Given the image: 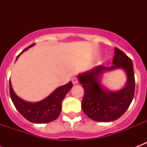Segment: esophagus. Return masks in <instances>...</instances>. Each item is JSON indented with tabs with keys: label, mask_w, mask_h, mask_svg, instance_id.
Wrapping results in <instances>:
<instances>
[{
	"label": "esophagus",
	"mask_w": 147,
	"mask_h": 147,
	"mask_svg": "<svg viewBox=\"0 0 147 147\" xmlns=\"http://www.w3.org/2000/svg\"><path fill=\"white\" fill-rule=\"evenodd\" d=\"M71 82H72V83H73L74 85H76V84H78V78H76V77H74V78H71Z\"/></svg>",
	"instance_id": "34e87169"
}]
</instances>
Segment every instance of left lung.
<instances>
[{
	"mask_svg": "<svg viewBox=\"0 0 147 147\" xmlns=\"http://www.w3.org/2000/svg\"><path fill=\"white\" fill-rule=\"evenodd\" d=\"M114 50L112 61L114 65L109 68L98 65L78 76L85 91L82 108L89 118L98 122L117 120L128 109L134 96L135 78L132 60L118 48H114ZM117 68L125 71L128 80L122 90L113 92L102 87L100 77L104 72Z\"/></svg>",
	"mask_w": 147,
	"mask_h": 147,
	"instance_id": "obj_1",
	"label": "left lung"
}]
</instances>
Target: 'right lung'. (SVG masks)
<instances>
[{
	"label": "right lung",
	"instance_id": "right-lung-1",
	"mask_svg": "<svg viewBox=\"0 0 147 147\" xmlns=\"http://www.w3.org/2000/svg\"><path fill=\"white\" fill-rule=\"evenodd\" d=\"M33 45L34 44L26 47L24 51L27 50ZM9 88L11 100L15 107L22 116L32 123H47L55 121L59 117L62 111V100L64 99L68 92L72 88V82H69L66 85L57 88L47 98L34 103L27 102L17 96L13 90L10 81L9 82Z\"/></svg>",
	"mask_w": 147,
	"mask_h": 147
}]
</instances>
